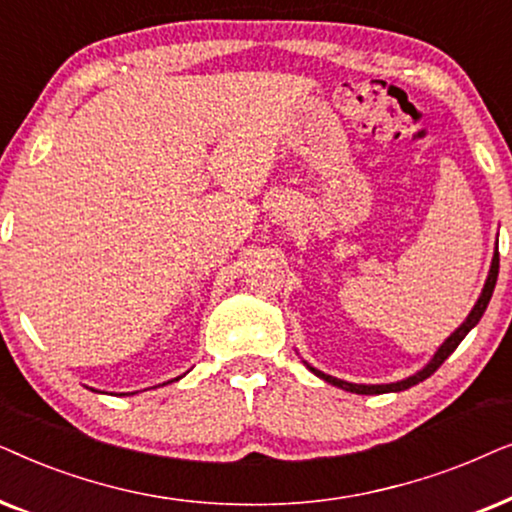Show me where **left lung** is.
<instances>
[{"label": "left lung", "instance_id": "obj_1", "mask_svg": "<svg viewBox=\"0 0 512 512\" xmlns=\"http://www.w3.org/2000/svg\"><path fill=\"white\" fill-rule=\"evenodd\" d=\"M496 278H499V252H496L494 255V260H492V269H489V278H487V283H485V288H482V295H480V299H478V304L473 306V311L468 313V318L463 320V325L459 327V330L454 332L452 337L447 339L445 344L440 346L438 349V353H435L433 356V360L431 363H428L424 370L421 372H417L414 374V377H407V379H403V381H395V384H379V386H365V384H349V381H342V379H335V377H330V374H323V372H318V370H313V367H309V370L313 372V374H318L320 379H325V381H330V384H335V386H339V388H344V391H351V393H358V395H377V393H391V391H405V388H410V386H414V384H419V381H424V379H428L431 377V374L438 370V367L445 363V360L452 356L454 353V349L456 346H459L461 342H463V337L468 335L470 330H473L475 325L480 323V318H482V313H485V309H487V304H489V299H492V292H494V285H496Z\"/></svg>", "mask_w": 512, "mask_h": 512}]
</instances>
